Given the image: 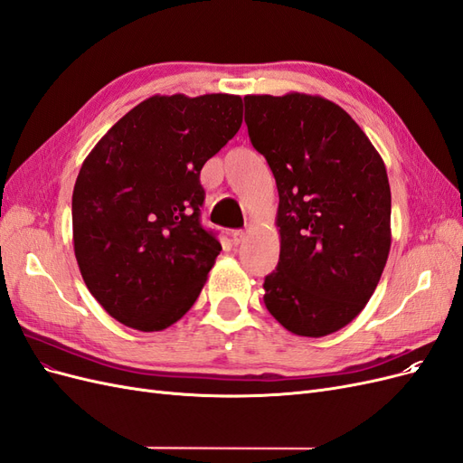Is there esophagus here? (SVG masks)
<instances>
[{"instance_id":"34e87169","label":"esophagus","mask_w":463,"mask_h":463,"mask_svg":"<svg viewBox=\"0 0 463 463\" xmlns=\"http://www.w3.org/2000/svg\"><path fill=\"white\" fill-rule=\"evenodd\" d=\"M245 232L243 230H233L232 232V241H233V245H240V243H243V240H245Z\"/></svg>"}]
</instances>
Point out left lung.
Wrapping results in <instances>:
<instances>
[{
    "mask_svg": "<svg viewBox=\"0 0 463 463\" xmlns=\"http://www.w3.org/2000/svg\"><path fill=\"white\" fill-rule=\"evenodd\" d=\"M250 145L278 187L279 260L269 313L298 335L332 334L371 299L390 250L383 158L338 104L309 94L245 96Z\"/></svg>",
    "mask_w": 463,
    "mask_h": 463,
    "instance_id": "1",
    "label": "left lung"
}]
</instances>
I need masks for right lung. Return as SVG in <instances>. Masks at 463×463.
<instances>
[{
	"label": "right lung",
	"mask_w": 463,
	"mask_h": 463,
	"mask_svg": "<svg viewBox=\"0 0 463 463\" xmlns=\"http://www.w3.org/2000/svg\"><path fill=\"white\" fill-rule=\"evenodd\" d=\"M241 121L240 96H152L82 162L75 257L94 299L121 325L164 330L197 301L222 250L201 223V170Z\"/></svg>",
	"instance_id": "add662e5"
}]
</instances>
